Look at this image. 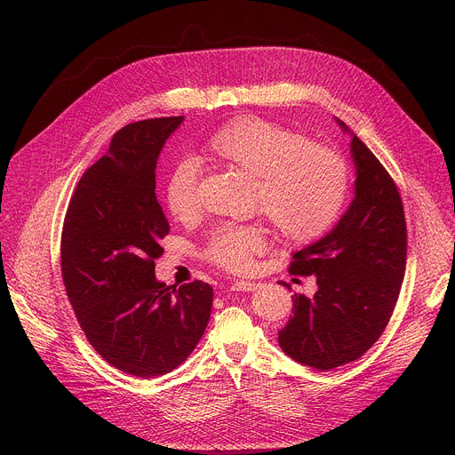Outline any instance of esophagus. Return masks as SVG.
Segmentation results:
<instances>
[{
	"label": "esophagus",
	"mask_w": 455,
	"mask_h": 455,
	"mask_svg": "<svg viewBox=\"0 0 455 455\" xmlns=\"http://www.w3.org/2000/svg\"><path fill=\"white\" fill-rule=\"evenodd\" d=\"M255 288H257V284L251 281H235L230 286V290H234V291H251Z\"/></svg>",
	"instance_id": "esophagus-1"
}]
</instances>
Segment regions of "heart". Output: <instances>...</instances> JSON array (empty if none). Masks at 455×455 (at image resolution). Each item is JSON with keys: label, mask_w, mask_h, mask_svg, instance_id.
<instances>
[{"label": "heart", "mask_w": 455, "mask_h": 455, "mask_svg": "<svg viewBox=\"0 0 455 455\" xmlns=\"http://www.w3.org/2000/svg\"><path fill=\"white\" fill-rule=\"evenodd\" d=\"M205 148L218 164L253 178V211L265 214L286 241L307 243L326 234L346 205L349 167L344 156L293 129L261 118H237L214 133ZM165 200L178 221L200 216L196 160L185 158L174 167ZM267 248L263 225H225L212 234L207 257L227 272L243 274Z\"/></svg>", "instance_id": "heart-1"}]
</instances>
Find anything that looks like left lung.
Wrapping results in <instances>:
<instances>
[{"mask_svg":"<svg viewBox=\"0 0 455 455\" xmlns=\"http://www.w3.org/2000/svg\"><path fill=\"white\" fill-rule=\"evenodd\" d=\"M351 137L355 198L339 223L293 253L290 272L315 275L313 297L291 295L293 315L279 331L295 362L330 371L360 358L391 318L407 261V227L400 192L379 160L340 120Z\"/></svg>","mask_w":455,"mask_h":455,"instance_id":"obj_1","label":"left lung"}]
</instances>
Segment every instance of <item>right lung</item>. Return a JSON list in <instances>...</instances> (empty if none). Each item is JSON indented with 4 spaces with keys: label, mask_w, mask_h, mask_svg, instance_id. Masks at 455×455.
Instances as JSON below:
<instances>
[{
    "label": "right lung",
    "mask_w": 455,
    "mask_h": 455,
    "mask_svg": "<svg viewBox=\"0 0 455 455\" xmlns=\"http://www.w3.org/2000/svg\"><path fill=\"white\" fill-rule=\"evenodd\" d=\"M183 116L127 124L81 178L64 218L60 268L93 349L139 378L176 369L211 318L212 286H167L155 275L169 234L156 200V162Z\"/></svg>",
    "instance_id": "add662e5"
}]
</instances>
